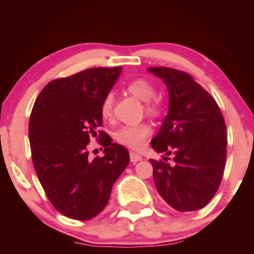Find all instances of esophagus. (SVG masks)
<instances>
[{"label": "esophagus", "instance_id": "esophagus-1", "mask_svg": "<svg viewBox=\"0 0 254 254\" xmlns=\"http://www.w3.org/2000/svg\"><path fill=\"white\" fill-rule=\"evenodd\" d=\"M142 159H143V157L139 155V154L135 153V151H130V160H131V162H132V164H136V162L141 161Z\"/></svg>", "mask_w": 254, "mask_h": 254}]
</instances>
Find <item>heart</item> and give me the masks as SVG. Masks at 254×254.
I'll use <instances>...</instances> for the list:
<instances>
[{
  "mask_svg": "<svg viewBox=\"0 0 254 254\" xmlns=\"http://www.w3.org/2000/svg\"><path fill=\"white\" fill-rule=\"evenodd\" d=\"M125 90L133 97L144 101V111L148 116L159 117L162 112L161 101L154 98L156 89L153 82L148 78L136 77L127 82ZM113 95L109 93L103 99L100 104V115L104 121H111L113 116ZM151 135L150 125L145 122H141L133 125H125L119 127L115 132V139L119 144L130 148L132 150L143 149L147 138Z\"/></svg>",
  "mask_w": 254,
  "mask_h": 254,
  "instance_id": "b5f03b06",
  "label": "heart"
}]
</instances>
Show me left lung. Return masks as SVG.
<instances>
[{
	"label": "left lung",
	"instance_id": "1",
	"mask_svg": "<svg viewBox=\"0 0 254 254\" xmlns=\"http://www.w3.org/2000/svg\"><path fill=\"white\" fill-rule=\"evenodd\" d=\"M148 71L164 80L170 109L151 141L157 153L174 154L173 164L149 160L157 192L178 211L204 208L222 180L227 159V130L215 99L188 72L167 66Z\"/></svg>",
	"mask_w": 254,
	"mask_h": 254
}]
</instances>
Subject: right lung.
<instances>
[{
  "label": "right lung",
  "instance_id": "right-lung-1",
  "mask_svg": "<svg viewBox=\"0 0 254 254\" xmlns=\"http://www.w3.org/2000/svg\"><path fill=\"white\" fill-rule=\"evenodd\" d=\"M121 71L122 66L90 68L52 80L32 109L28 136L34 170L55 209L72 220L100 214L129 165L127 148L100 130V104ZM92 136L104 147V156L90 160Z\"/></svg>",
  "mask_w": 254,
  "mask_h": 254
}]
</instances>
